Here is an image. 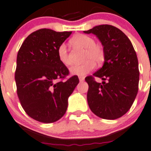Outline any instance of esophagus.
I'll list each match as a JSON object with an SVG mask.
<instances>
[{"label": "esophagus", "instance_id": "obj_1", "mask_svg": "<svg viewBox=\"0 0 151 151\" xmlns=\"http://www.w3.org/2000/svg\"><path fill=\"white\" fill-rule=\"evenodd\" d=\"M84 79H85V77H83V76H80V77H79V80H80V81H83Z\"/></svg>", "mask_w": 151, "mask_h": 151}]
</instances>
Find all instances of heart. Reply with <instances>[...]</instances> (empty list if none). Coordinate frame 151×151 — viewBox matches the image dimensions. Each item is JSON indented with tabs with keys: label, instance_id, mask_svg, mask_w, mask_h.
<instances>
[{
	"label": "heart",
	"instance_id": "obj_1",
	"mask_svg": "<svg viewBox=\"0 0 151 151\" xmlns=\"http://www.w3.org/2000/svg\"><path fill=\"white\" fill-rule=\"evenodd\" d=\"M70 42L74 47L84 50L83 56L84 63L71 68V72L73 74L84 76L92 71L95 65H101L104 63L106 58L105 50L101 44L95 43V40L91 36L85 34H77L71 38ZM57 56L60 63L65 66L71 65L67 47L65 44H61L58 47Z\"/></svg>",
	"mask_w": 151,
	"mask_h": 151
}]
</instances>
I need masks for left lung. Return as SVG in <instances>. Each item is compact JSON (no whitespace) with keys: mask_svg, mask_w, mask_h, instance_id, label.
<instances>
[{"mask_svg":"<svg viewBox=\"0 0 151 151\" xmlns=\"http://www.w3.org/2000/svg\"><path fill=\"white\" fill-rule=\"evenodd\" d=\"M84 33L96 35L106 53L103 67L85 78L88 84V106L100 118L117 119L127 112L137 95V55L129 38L112 25H98ZM95 77L102 78V83L97 82Z\"/></svg>","mask_w":151,"mask_h":151,"instance_id":"left-lung-1","label":"left lung"}]
</instances>
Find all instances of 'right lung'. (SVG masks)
<instances>
[{
    "mask_svg": "<svg viewBox=\"0 0 151 151\" xmlns=\"http://www.w3.org/2000/svg\"><path fill=\"white\" fill-rule=\"evenodd\" d=\"M72 32L38 29L29 34L17 55V95L30 118L43 123L58 121L65 113L68 98L79 83L57 56L59 46Z\"/></svg>",
    "mask_w": 151,
    "mask_h": 151,
    "instance_id": "obj_1",
    "label": "right lung"
}]
</instances>
